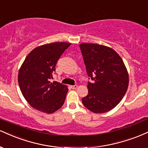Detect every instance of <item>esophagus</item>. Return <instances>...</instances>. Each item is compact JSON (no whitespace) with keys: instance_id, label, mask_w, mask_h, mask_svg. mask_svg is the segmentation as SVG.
Masks as SVG:
<instances>
[{"instance_id":"1","label":"esophagus","mask_w":148,"mask_h":148,"mask_svg":"<svg viewBox=\"0 0 148 148\" xmlns=\"http://www.w3.org/2000/svg\"><path fill=\"white\" fill-rule=\"evenodd\" d=\"M77 87V85H73V86H71V88H73V89H76Z\"/></svg>"}]
</instances>
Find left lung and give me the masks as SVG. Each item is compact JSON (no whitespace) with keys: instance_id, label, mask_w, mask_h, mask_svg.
Instances as JSON below:
<instances>
[{"instance_id":"left-lung-1","label":"left lung","mask_w":148,"mask_h":148,"mask_svg":"<svg viewBox=\"0 0 148 148\" xmlns=\"http://www.w3.org/2000/svg\"><path fill=\"white\" fill-rule=\"evenodd\" d=\"M86 72L94 81L88 82V95L83 105L95 114L105 113L118 105L129 85V75L120 55L109 47L97 43L79 45Z\"/></svg>"}]
</instances>
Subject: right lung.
Listing matches in <instances>:
<instances>
[{
    "instance_id": "obj_1",
    "label": "right lung",
    "mask_w": 148,
    "mask_h": 148,
    "mask_svg": "<svg viewBox=\"0 0 148 148\" xmlns=\"http://www.w3.org/2000/svg\"><path fill=\"white\" fill-rule=\"evenodd\" d=\"M71 43L55 42L36 47L25 57L19 69L18 82L23 95L31 107L53 114L64 105L69 88L51 82L55 66Z\"/></svg>"
}]
</instances>
